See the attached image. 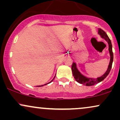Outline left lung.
<instances>
[{"label":"left lung","mask_w":120,"mask_h":120,"mask_svg":"<svg viewBox=\"0 0 120 120\" xmlns=\"http://www.w3.org/2000/svg\"><path fill=\"white\" fill-rule=\"evenodd\" d=\"M98 33L101 35V38H104L108 42L109 46V51L110 56H111L110 62L109 64L108 69H107V71H106L105 73L103 74V75H101V77H100L96 78V79L87 78L86 77L84 76L77 69L75 63H73L72 65H71V71H72L73 75L74 78H75V81L78 82V83L82 84V85H85V86H93V85H95V84L99 83L101 81L104 80L107 77V76L108 75L109 73L111 68H112L113 60V53L112 52V43H111V41L109 38L108 35H107V33H106L104 30L101 29H98Z\"/></svg>","instance_id":"obj_1"}]
</instances>
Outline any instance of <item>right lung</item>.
Segmentation results:
<instances>
[{
    "instance_id": "obj_1",
    "label": "right lung",
    "mask_w": 120,
    "mask_h": 120,
    "mask_svg": "<svg viewBox=\"0 0 120 120\" xmlns=\"http://www.w3.org/2000/svg\"><path fill=\"white\" fill-rule=\"evenodd\" d=\"M55 77L53 78V79H52V80L51 81V82H49V83H51V82H52V81L53 80V79H54V78H55ZM47 83H46V84H45V85H47ZM44 86V85H41V86H37V87H41V86Z\"/></svg>"
}]
</instances>
